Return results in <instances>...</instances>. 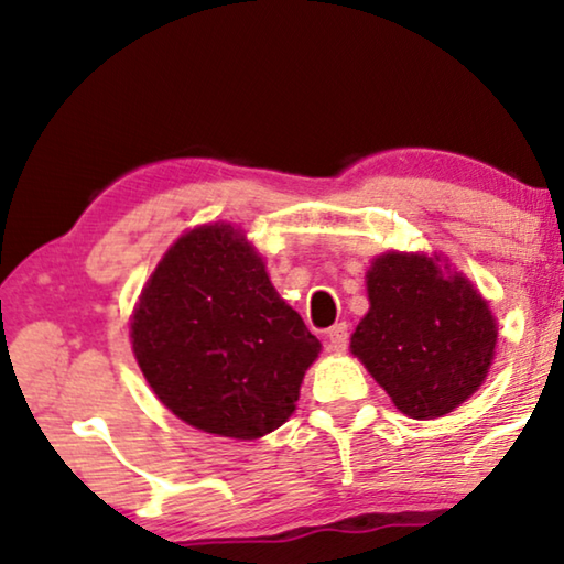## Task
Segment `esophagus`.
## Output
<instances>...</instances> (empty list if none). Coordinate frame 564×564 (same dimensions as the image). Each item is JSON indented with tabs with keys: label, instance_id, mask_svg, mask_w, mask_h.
<instances>
[{
	"label": "esophagus",
	"instance_id": "obj_1",
	"mask_svg": "<svg viewBox=\"0 0 564 564\" xmlns=\"http://www.w3.org/2000/svg\"><path fill=\"white\" fill-rule=\"evenodd\" d=\"M328 351L334 354H341L346 351V344H349V326L346 323H336V326L328 328Z\"/></svg>",
	"mask_w": 564,
	"mask_h": 564
}]
</instances>
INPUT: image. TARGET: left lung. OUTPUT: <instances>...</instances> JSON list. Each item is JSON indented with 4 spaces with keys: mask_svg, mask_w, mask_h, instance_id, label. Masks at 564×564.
Here are the masks:
<instances>
[{
    "mask_svg": "<svg viewBox=\"0 0 564 564\" xmlns=\"http://www.w3.org/2000/svg\"><path fill=\"white\" fill-rule=\"evenodd\" d=\"M438 257L382 253L367 272L369 313L351 354L400 413L426 421L452 413L480 388L496 354L488 303Z\"/></svg>",
    "mask_w": 564,
    "mask_h": 564,
    "instance_id": "1",
    "label": "left lung"
}]
</instances>
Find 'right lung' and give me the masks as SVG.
<instances>
[{
    "label": "right lung",
    "mask_w": 564,
    "mask_h": 564,
    "mask_svg": "<svg viewBox=\"0 0 564 564\" xmlns=\"http://www.w3.org/2000/svg\"><path fill=\"white\" fill-rule=\"evenodd\" d=\"M130 338L161 403L189 426L230 438L280 429L321 351L228 223L176 238L145 282Z\"/></svg>",
    "instance_id": "right-lung-1"
}]
</instances>
